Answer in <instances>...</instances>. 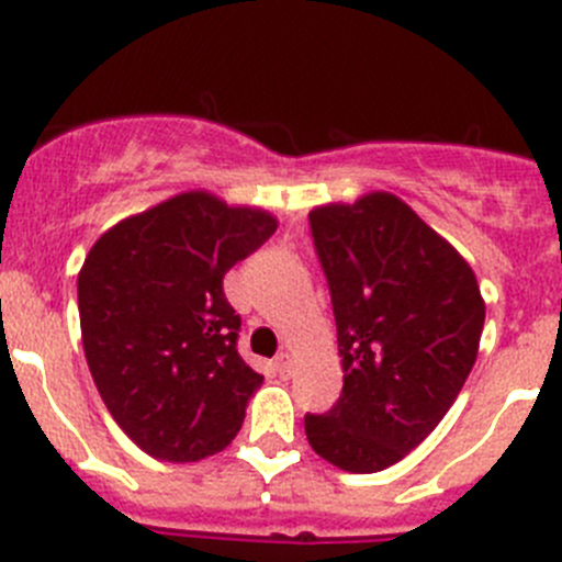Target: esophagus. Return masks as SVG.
<instances>
[{
	"label": "esophagus",
	"instance_id": "1",
	"mask_svg": "<svg viewBox=\"0 0 562 562\" xmlns=\"http://www.w3.org/2000/svg\"><path fill=\"white\" fill-rule=\"evenodd\" d=\"M291 367H293V359L288 353H277V359H274V370L280 372L282 378H288L291 375Z\"/></svg>",
	"mask_w": 562,
	"mask_h": 562
}]
</instances>
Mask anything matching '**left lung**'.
I'll list each match as a JSON object with an SVG mask.
<instances>
[{"instance_id":"8db88e82","label":"left lung","mask_w":562,"mask_h":562,"mask_svg":"<svg viewBox=\"0 0 562 562\" xmlns=\"http://www.w3.org/2000/svg\"><path fill=\"white\" fill-rule=\"evenodd\" d=\"M310 231L345 378L331 411L307 413L304 429L326 462L378 473L454 405L479 356L484 299L468 260L391 192L317 206Z\"/></svg>"}]
</instances>
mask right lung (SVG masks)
Wrapping results in <instances>:
<instances>
[{
	"label": "right lung",
	"mask_w": 562,
	"mask_h": 562,
	"mask_svg": "<svg viewBox=\"0 0 562 562\" xmlns=\"http://www.w3.org/2000/svg\"><path fill=\"white\" fill-rule=\"evenodd\" d=\"M277 231L212 192L168 198L105 231L78 274L89 372L113 422L162 462L223 451L263 375L236 350L223 277Z\"/></svg>",
	"instance_id": "add662e5"
}]
</instances>
